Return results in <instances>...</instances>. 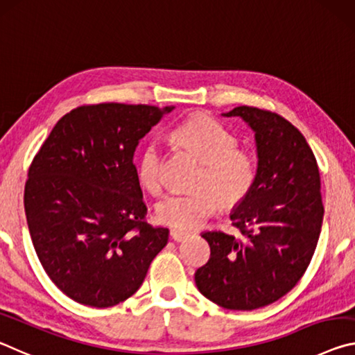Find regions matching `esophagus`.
<instances>
[{"label": "esophagus", "instance_id": "esophagus-1", "mask_svg": "<svg viewBox=\"0 0 355 355\" xmlns=\"http://www.w3.org/2000/svg\"><path fill=\"white\" fill-rule=\"evenodd\" d=\"M170 236H171V239L174 242H184L189 237L187 232H182V231H179V230H171L170 231Z\"/></svg>", "mask_w": 355, "mask_h": 355}]
</instances>
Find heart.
I'll use <instances>...</instances> for the list:
<instances>
[{"mask_svg": "<svg viewBox=\"0 0 355 355\" xmlns=\"http://www.w3.org/2000/svg\"><path fill=\"white\" fill-rule=\"evenodd\" d=\"M179 146L201 162L190 193H173L155 207L159 222L171 228L191 231L200 228L220 206H239L257 182V159L237 148V138L209 116H191L171 132ZM138 174L150 193L165 189L164 153L157 143L143 149Z\"/></svg>", "mask_w": 355, "mask_h": 355, "instance_id": "1", "label": "heart"}]
</instances>
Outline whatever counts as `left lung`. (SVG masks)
Wrapping results in <instances>:
<instances>
[{
	"mask_svg": "<svg viewBox=\"0 0 355 355\" xmlns=\"http://www.w3.org/2000/svg\"><path fill=\"white\" fill-rule=\"evenodd\" d=\"M225 116H241L254 130L257 182L231 214L241 239L202 232L211 258L195 283L214 304L248 311L282 299L310 266L324 217L321 178L305 137L283 116L247 105Z\"/></svg>",
	"mask_w": 355,
	"mask_h": 355,
	"instance_id": "8db88e82",
	"label": "left lung"
}]
</instances>
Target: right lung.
I'll use <instances>...</instances> for the list:
<instances>
[{
  "label": "right lung",
  "instance_id": "right-lung-1",
  "mask_svg": "<svg viewBox=\"0 0 355 355\" xmlns=\"http://www.w3.org/2000/svg\"><path fill=\"white\" fill-rule=\"evenodd\" d=\"M173 107L97 103L58 121L31 162L25 212L46 275L78 304L107 309L141 286L166 228L146 222L133 153Z\"/></svg>",
  "mask_w": 355,
  "mask_h": 355
}]
</instances>
